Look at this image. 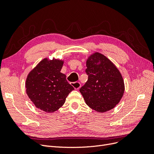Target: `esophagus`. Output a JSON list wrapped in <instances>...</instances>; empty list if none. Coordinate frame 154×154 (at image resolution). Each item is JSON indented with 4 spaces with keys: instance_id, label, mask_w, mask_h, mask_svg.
Returning <instances> with one entry per match:
<instances>
[{
    "instance_id": "esophagus-1",
    "label": "esophagus",
    "mask_w": 154,
    "mask_h": 154,
    "mask_svg": "<svg viewBox=\"0 0 154 154\" xmlns=\"http://www.w3.org/2000/svg\"><path fill=\"white\" fill-rule=\"evenodd\" d=\"M71 85L73 86V87H74V88H75V89H78V88L81 87L80 83L78 82L71 83Z\"/></svg>"
}]
</instances>
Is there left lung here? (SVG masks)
Wrapping results in <instances>:
<instances>
[{"label":"left lung","mask_w":154,"mask_h":154,"mask_svg":"<svg viewBox=\"0 0 154 154\" xmlns=\"http://www.w3.org/2000/svg\"><path fill=\"white\" fill-rule=\"evenodd\" d=\"M88 80L80 88L87 105L99 112L112 109L123 97V79L114 63L99 53L87 61Z\"/></svg>","instance_id":"obj_1"}]
</instances>
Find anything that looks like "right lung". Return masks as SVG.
Wrapping results in <instances>:
<instances>
[{"label": "right lung", "mask_w": 154, "mask_h": 154, "mask_svg": "<svg viewBox=\"0 0 154 154\" xmlns=\"http://www.w3.org/2000/svg\"><path fill=\"white\" fill-rule=\"evenodd\" d=\"M63 61H41L27 76V94L38 109L53 112L61 107L74 87L67 82L66 76L60 72Z\"/></svg>", "instance_id": "add662e5"}]
</instances>
